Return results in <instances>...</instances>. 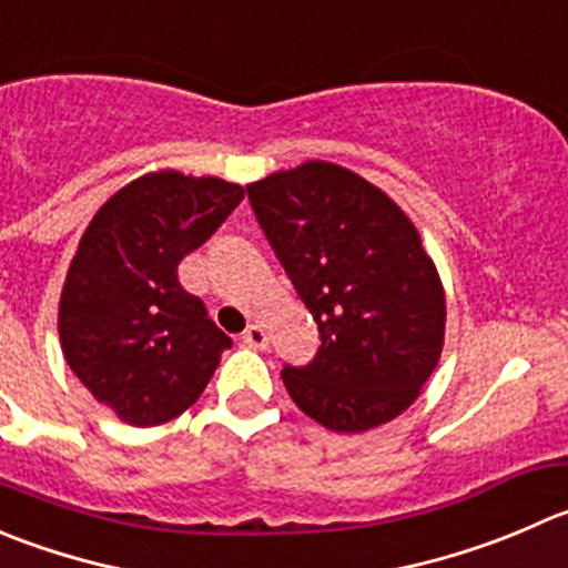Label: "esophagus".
<instances>
[{
	"mask_svg": "<svg viewBox=\"0 0 568 568\" xmlns=\"http://www.w3.org/2000/svg\"><path fill=\"white\" fill-rule=\"evenodd\" d=\"M244 344L252 346V349H266L268 346V333L263 324H250L244 329Z\"/></svg>",
	"mask_w": 568,
	"mask_h": 568,
	"instance_id": "obj_1",
	"label": "esophagus"
}]
</instances>
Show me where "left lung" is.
Here are the masks:
<instances>
[{"label": "left lung", "mask_w": 568, "mask_h": 568, "mask_svg": "<svg viewBox=\"0 0 568 568\" xmlns=\"http://www.w3.org/2000/svg\"><path fill=\"white\" fill-rule=\"evenodd\" d=\"M255 216L318 324L316 357L283 368L302 413L366 433L405 413L442 361L447 300L407 213L352 169L305 161L246 185Z\"/></svg>", "instance_id": "left-lung-1"}]
</instances>
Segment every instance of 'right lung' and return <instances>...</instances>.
I'll list each match as a JSON object with an SVG mask.
<instances>
[{"label": "right lung", "mask_w": 568, "mask_h": 568, "mask_svg": "<svg viewBox=\"0 0 568 568\" xmlns=\"http://www.w3.org/2000/svg\"><path fill=\"white\" fill-rule=\"evenodd\" d=\"M244 185L161 169L115 191L77 244L58 305L63 357L132 427L189 410L233 341L178 280L244 200Z\"/></svg>", "instance_id": "obj_1"}]
</instances>
